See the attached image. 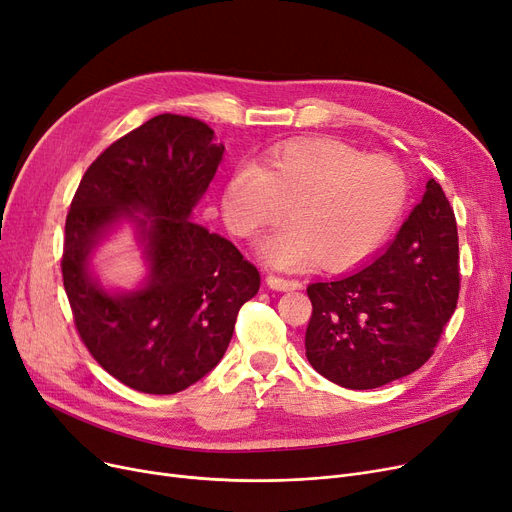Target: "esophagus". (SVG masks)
<instances>
[{"label":"esophagus","instance_id":"1","mask_svg":"<svg viewBox=\"0 0 512 512\" xmlns=\"http://www.w3.org/2000/svg\"><path fill=\"white\" fill-rule=\"evenodd\" d=\"M265 282H268V286L274 288V291H299V288L303 286L299 280H288V278L274 276V274L265 278Z\"/></svg>","mask_w":512,"mask_h":512}]
</instances>
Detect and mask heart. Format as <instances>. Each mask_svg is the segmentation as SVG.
<instances>
[{"label":"heart","instance_id":"obj_1","mask_svg":"<svg viewBox=\"0 0 512 512\" xmlns=\"http://www.w3.org/2000/svg\"><path fill=\"white\" fill-rule=\"evenodd\" d=\"M412 196L410 171L391 157L337 140L309 138L272 148L261 165H238L224 188V213L238 236L274 224L288 207V221L261 244V257L276 268H360L379 253Z\"/></svg>","mask_w":512,"mask_h":512}]
</instances>
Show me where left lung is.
I'll list each match as a JSON object with an SVG mask.
<instances>
[{
	"label": "left lung",
	"instance_id": "8db88e82",
	"mask_svg": "<svg viewBox=\"0 0 512 512\" xmlns=\"http://www.w3.org/2000/svg\"><path fill=\"white\" fill-rule=\"evenodd\" d=\"M458 291L454 209L429 180L422 201L372 265L307 286V360L345 389H376L402 379L435 353Z\"/></svg>",
	"mask_w": 512,
	"mask_h": 512
}]
</instances>
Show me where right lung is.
I'll return each instance as SVG.
<instances>
[{
  "mask_svg": "<svg viewBox=\"0 0 512 512\" xmlns=\"http://www.w3.org/2000/svg\"><path fill=\"white\" fill-rule=\"evenodd\" d=\"M221 154L207 123L159 115L87 167L66 215L60 265L75 328L92 358L136 391L169 395L201 381L224 358L238 309L259 291L255 265L188 219ZM125 216L143 228L151 276L140 292L108 296L86 259Z\"/></svg>",
  "mask_w": 512,
  "mask_h": 512,
  "instance_id": "right-lung-1",
  "label": "right lung"
}]
</instances>
